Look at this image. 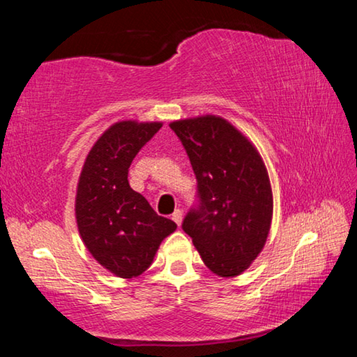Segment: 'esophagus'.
I'll return each mask as SVG.
<instances>
[{"label":"esophagus","mask_w":357,"mask_h":357,"mask_svg":"<svg viewBox=\"0 0 357 357\" xmlns=\"http://www.w3.org/2000/svg\"><path fill=\"white\" fill-rule=\"evenodd\" d=\"M172 219H173L174 222H176V225L179 227V225H181V222H183V211H181V209H176V211H174L173 215H172Z\"/></svg>","instance_id":"34e87169"}]
</instances>
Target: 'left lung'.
I'll return each mask as SVG.
<instances>
[{"mask_svg":"<svg viewBox=\"0 0 357 357\" xmlns=\"http://www.w3.org/2000/svg\"><path fill=\"white\" fill-rule=\"evenodd\" d=\"M170 128L189 155L200 198L183 229L214 274H243L263 250L273 220V189L261 155L215 114L173 121Z\"/></svg>","mask_w":357,"mask_h":357,"instance_id":"8db88e82","label":"left lung"}]
</instances>
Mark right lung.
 Returning a JSON list of instances; mask_svg holds the SVG:
<instances>
[{"label": "right lung", "mask_w": 357, "mask_h": 357, "mask_svg": "<svg viewBox=\"0 0 357 357\" xmlns=\"http://www.w3.org/2000/svg\"><path fill=\"white\" fill-rule=\"evenodd\" d=\"M160 128L162 123L132 119L114 123L94 143L78 178V233L96 261L121 279L143 274L176 229L128 181L134 157Z\"/></svg>", "instance_id": "right-lung-1"}]
</instances>
